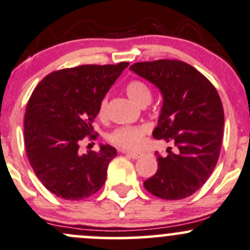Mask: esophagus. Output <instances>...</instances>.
I'll list each match as a JSON object with an SVG mask.
<instances>
[{"label":"esophagus","mask_w":250,"mask_h":250,"mask_svg":"<svg viewBox=\"0 0 250 250\" xmlns=\"http://www.w3.org/2000/svg\"><path fill=\"white\" fill-rule=\"evenodd\" d=\"M122 153H125V154H127L128 156H130V158L133 159H139L141 154L140 153H133V152H128V150H121Z\"/></svg>","instance_id":"esophagus-1"}]
</instances>
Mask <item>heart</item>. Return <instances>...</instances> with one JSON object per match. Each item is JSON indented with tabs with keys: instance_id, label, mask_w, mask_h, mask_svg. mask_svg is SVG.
<instances>
[{
	"instance_id": "heart-1",
	"label": "heart",
	"mask_w": 250,
	"mask_h": 250,
	"mask_svg": "<svg viewBox=\"0 0 250 250\" xmlns=\"http://www.w3.org/2000/svg\"><path fill=\"white\" fill-rule=\"evenodd\" d=\"M125 91L131 100L139 105H147L152 100V91L145 82L140 79H133L125 85ZM106 98H103L100 104V115L105 114ZM149 128L147 125H123L116 128L109 134V141L123 149L135 150L144 145L145 136L147 135Z\"/></svg>"
}]
</instances>
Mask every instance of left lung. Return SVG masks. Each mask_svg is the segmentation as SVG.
I'll return each mask as SVG.
<instances>
[{
	"label": "left lung",
	"instance_id": "obj_1",
	"mask_svg": "<svg viewBox=\"0 0 250 250\" xmlns=\"http://www.w3.org/2000/svg\"><path fill=\"white\" fill-rule=\"evenodd\" d=\"M130 70L160 90L164 103L153 136L174 147L167 148L165 158L155 153L158 171L145 188L167 201L190 197L209 179L219 158L224 111L217 90L180 60L135 62Z\"/></svg>",
	"mask_w": 250,
	"mask_h": 250
}]
</instances>
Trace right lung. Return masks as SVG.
<instances>
[{"mask_svg": "<svg viewBox=\"0 0 250 250\" xmlns=\"http://www.w3.org/2000/svg\"><path fill=\"white\" fill-rule=\"evenodd\" d=\"M129 62L81 65L54 71L38 84L24 114V147L35 175L57 197L82 201L104 185L109 163L117 155L109 145L79 152L85 136L96 139L92 122L106 92Z\"/></svg>", "mask_w": 250, "mask_h": 250, "instance_id": "right-lung-1", "label": "right lung"}]
</instances>
